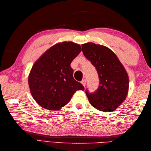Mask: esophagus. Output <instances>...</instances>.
Here are the masks:
<instances>
[{
	"label": "esophagus",
	"instance_id": "1",
	"mask_svg": "<svg viewBox=\"0 0 151 151\" xmlns=\"http://www.w3.org/2000/svg\"><path fill=\"white\" fill-rule=\"evenodd\" d=\"M81 83H82V84L84 86H86V80L85 79H83L82 81H81Z\"/></svg>",
	"mask_w": 151,
	"mask_h": 151
}]
</instances>
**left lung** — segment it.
Masks as SVG:
<instances>
[{
    "mask_svg": "<svg viewBox=\"0 0 151 151\" xmlns=\"http://www.w3.org/2000/svg\"><path fill=\"white\" fill-rule=\"evenodd\" d=\"M84 56L97 70L99 86L94 93L86 89L90 104L102 111H111L124 101L129 91V81L123 65L113 51L93 43L82 45Z\"/></svg>",
    "mask_w": 151,
    "mask_h": 151,
    "instance_id": "left-lung-1",
    "label": "left lung"
}]
</instances>
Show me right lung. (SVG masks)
Segmentation results:
<instances>
[{
	"label": "right lung",
	"mask_w": 151,
	"mask_h": 151,
	"mask_svg": "<svg viewBox=\"0 0 151 151\" xmlns=\"http://www.w3.org/2000/svg\"><path fill=\"white\" fill-rule=\"evenodd\" d=\"M80 45L64 41L48 49L32 67L28 85L37 103L43 108L57 110L70 101L83 85L73 78L70 63L81 52Z\"/></svg>",
	"instance_id": "add662e5"
}]
</instances>
